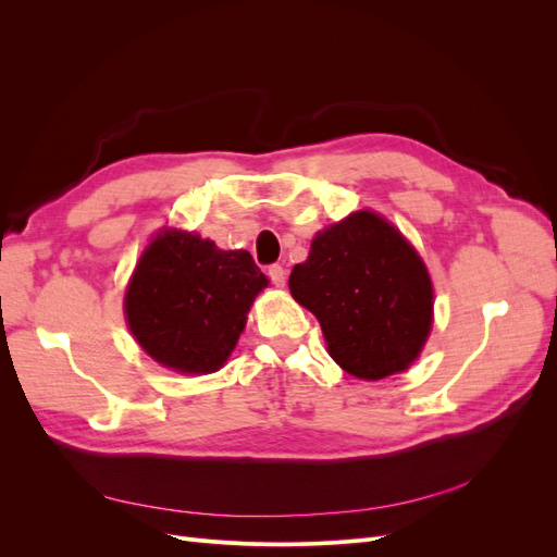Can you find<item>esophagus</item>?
Segmentation results:
<instances>
[{"label":"esophagus","mask_w":557,"mask_h":557,"mask_svg":"<svg viewBox=\"0 0 557 557\" xmlns=\"http://www.w3.org/2000/svg\"><path fill=\"white\" fill-rule=\"evenodd\" d=\"M267 276H269V281H272L276 288H283L285 285V278H288V272H285V269L281 267V264H272L267 269Z\"/></svg>","instance_id":"1"}]
</instances>
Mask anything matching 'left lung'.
I'll return each mask as SVG.
<instances>
[{"label": "left lung", "mask_w": 557, "mask_h": 557, "mask_svg": "<svg viewBox=\"0 0 557 557\" xmlns=\"http://www.w3.org/2000/svg\"><path fill=\"white\" fill-rule=\"evenodd\" d=\"M290 293L318 318L336 364L367 381L407 369L432 327L423 260L369 211L315 234L309 260L293 269Z\"/></svg>", "instance_id": "8db88e82"}]
</instances>
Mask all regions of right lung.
Instances as JSON below:
<instances>
[{"instance_id": "obj_1", "label": "right lung", "mask_w": 557, "mask_h": 557, "mask_svg": "<svg viewBox=\"0 0 557 557\" xmlns=\"http://www.w3.org/2000/svg\"><path fill=\"white\" fill-rule=\"evenodd\" d=\"M267 276L248 250H221L190 232H164L146 248L125 295L132 334L183 374L221 369Z\"/></svg>"}]
</instances>
